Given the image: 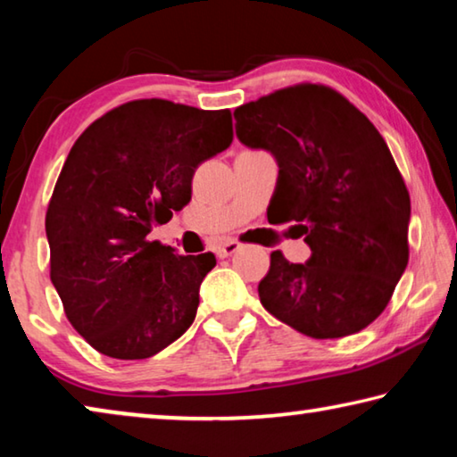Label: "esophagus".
Wrapping results in <instances>:
<instances>
[{
  "label": "esophagus",
  "instance_id": "esophagus-1",
  "mask_svg": "<svg viewBox=\"0 0 457 457\" xmlns=\"http://www.w3.org/2000/svg\"><path fill=\"white\" fill-rule=\"evenodd\" d=\"M239 247L242 245L234 242V239H228V242H223L215 247V253H218V258H228V256H231V253H236Z\"/></svg>",
  "mask_w": 457,
  "mask_h": 457
}]
</instances>
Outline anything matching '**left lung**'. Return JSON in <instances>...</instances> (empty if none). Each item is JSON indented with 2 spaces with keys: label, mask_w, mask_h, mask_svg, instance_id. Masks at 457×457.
I'll use <instances>...</instances> for the list:
<instances>
[{
  "label": "left lung",
  "mask_w": 457,
  "mask_h": 457,
  "mask_svg": "<svg viewBox=\"0 0 457 457\" xmlns=\"http://www.w3.org/2000/svg\"><path fill=\"white\" fill-rule=\"evenodd\" d=\"M236 135L276 157L268 212L294 221L306 264L272 252L258 286L278 320L312 338H340L385 311L409 262L411 199L385 138L340 92L294 84L236 108Z\"/></svg>",
  "instance_id": "obj_1"
}]
</instances>
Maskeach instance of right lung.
<instances>
[{
    "mask_svg": "<svg viewBox=\"0 0 457 457\" xmlns=\"http://www.w3.org/2000/svg\"><path fill=\"white\" fill-rule=\"evenodd\" d=\"M234 141L231 112L130 100L76 138L46 212L50 280L79 335L106 357L149 359L195 320L212 252L149 242L191 199L197 165Z\"/></svg>",
    "mask_w": 457,
    "mask_h": 457,
    "instance_id": "right-lung-1",
    "label": "right lung"
}]
</instances>
